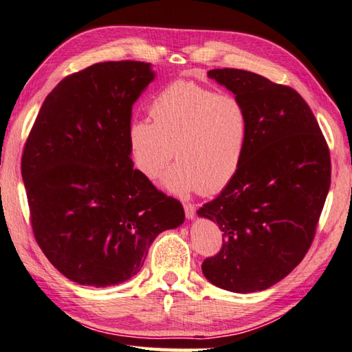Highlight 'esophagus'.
Segmentation results:
<instances>
[{
  "mask_svg": "<svg viewBox=\"0 0 352 352\" xmlns=\"http://www.w3.org/2000/svg\"><path fill=\"white\" fill-rule=\"evenodd\" d=\"M184 211L186 219H192L196 216V206L192 204H184Z\"/></svg>",
  "mask_w": 352,
  "mask_h": 352,
  "instance_id": "1",
  "label": "esophagus"
}]
</instances>
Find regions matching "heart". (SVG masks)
<instances>
[{"mask_svg": "<svg viewBox=\"0 0 352 352\" xmlns=\"http://www.w3.org/2000/svg\"><path fill=\"white\" fill-rule=\"evenodd\" d=\"M152 123L133 118L127 144L135 167L147 179L160 176L171 156L177 161L164 184L177 195H214L239 171L249 135L245 103L195 82L166 86L148 104Z\"/></svg>", "mask_w": 352, "mask_h": 352, "instance_id": "heart-1", "label": "heart"}]
</instances>
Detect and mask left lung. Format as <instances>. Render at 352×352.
Listing matches in <instances>:
<instances>
[{"instance_id":"1","label":"left lung","mask_w":352,"mask_h":352,"mask_svg":"<svg viewBox=\"0 0 352 352\" xmlns=\"http://www.w3.org/2000/svg\"><path fill=\"white\" fill-rule=\"evenodd\" d=\"M245 103L248 144L234 179L197 214L217 221L220 252L202 272L223 290L269 289L304 260L331 184L329 148L310 106L290 86L245 69H211Z\"/></svg>"}]
</instances>
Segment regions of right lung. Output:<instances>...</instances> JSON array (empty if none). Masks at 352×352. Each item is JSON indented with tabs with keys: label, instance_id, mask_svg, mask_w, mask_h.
I'll list each match as a JSON object with an SVG mask.
<instances>
[{
	"label": "right lung",
	"instance_id": "obj_1",
	"mask_svg": "<svg viewBox=\"0 0 352 352\" xmlns=\"http://www.w3.org/2000/svg\"><path fill=\"white\" fill-rule=\"evenodd\" d=\"M150 63H94L47 96L21 173L42 252L71 281L109 287L138 274L157 234L184 223L182 204L133 168L132 106Z\"/></svg>",
	"mask_w": 352,
	"mask_h": 352
}]
</instances>
